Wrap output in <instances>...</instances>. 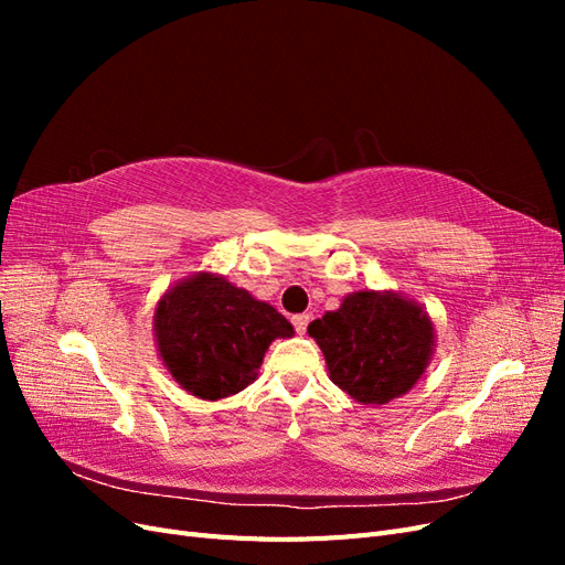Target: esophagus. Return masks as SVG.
I'll use <instances>...</instances> for the list:
<instances>
[{"label":"esophagus","mask_w":565,"mask_h":565,"mask_svg":"<svg viewBox=\"0 0 565 565\" xmlns=\"http://www.w3.org/2000/svg\"><path fill=\"white\" fill-rule=\"evenodd\" d=\"M309 320H311V316H309V313H299V316H292V324H295L297 334H303V332H306V328H309Z\"/></svg>","instance_id":"1"}]
</instances>
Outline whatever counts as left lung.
Here are the masks:
<instances>
[{
    "label": "left lung",
    "instance_id": "8db88e82",
    "mask_svg": "<svg viewBox=\"0 0 565 565\" xmlns=\"http://www.w3.org/2000/svg\"><path fill=\"white\" fill-rule=\"evenodd\" d=\"M330 380L355 403L386 405L413 388L436 351L429 311L393 289H358L309 324Z\"/></svg>",
    "mask_w": 565,
    "mask_h": 565
}]
</instances>
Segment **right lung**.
I'll use <instances>...</instances> for the list:
<instances>
[{"mask_svg": "<svg viewBox=\"0 0 565 565\" xmlns=\"http://www.w3.org/2000/svg\"><path fill=\"white\" fill-rule=\"evenodd\" d=\"M152 334L172 380L195 398L218 401L247 388L268 347L295 337V328L247 289L198 270L160 297Z\"/></svg>", "mask_w": 565, "mask_h": 565, "instance_id": "right-lung-1", "label": "right lung"}]
</instances>
